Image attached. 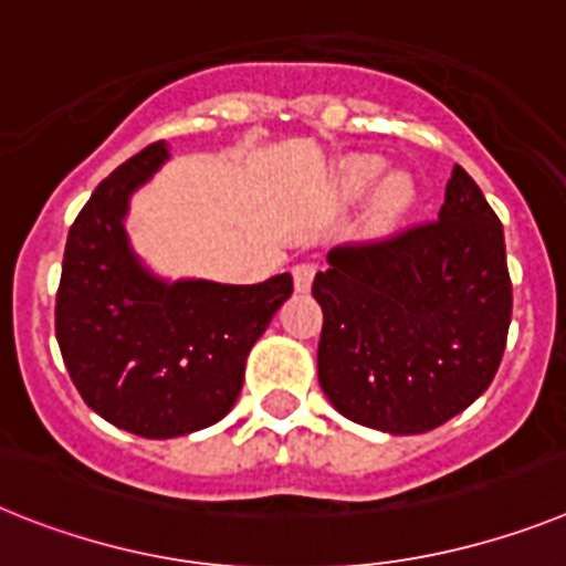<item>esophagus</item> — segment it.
I'll use <instances>...</instances> for the list:
<instances>
[{
    "label": "esophagus",
    "mask_w": 566,
    "mask_h": 566,
    "mask_svg": "<svg viewBox=\"0 0 566 566\" xmlns=\"http://www.w3.org/2000/svg\"><path fill=\"white\" fill-rule=\"evenodd\" d=\"M313 275H316V261H298V264H293V284H296L298 293L311 291Z\"/></svg>",
    "instance_id": "34e87169"
}]
</instances>
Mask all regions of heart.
<instances>
[{
  "label": "heart",
  "mask_w": 566,
  "mask_h": 566,
  "mask_svg": "<svg viewBox=\"0 0 566 566\" xmlns=\"http://www.w3.org/2000/svg\"><path fill=\"white\" fill-rule=\"evenodd\" d=\"M382 175V160L374 155H354L345 158L339 166L342 189L348 195H359L371 187L374 180ZM417 201V184L408 172H391L382 178L377 195H374L371 216L377 224H397L400 218L408 216V210Z\"/></svg>",
  "instance_id": "1"
}]
</instances>
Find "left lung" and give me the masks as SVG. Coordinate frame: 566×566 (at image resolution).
<instances>
[{
	"instance_id": "1",
	"label": "left lung",
	"mask_w": 566,
	"mask_h": 566,
	"mask_svg": "<svg viewBox=\"0 0 566 566\" xmlns=\"http://www.w3.org/2000/svg\"><path fill=\"white\" fill-rule=\"evenodd\" d=\"M319 386L339 415L422 434L472 406L497 374L512 319L503 224L463 166L440 218L327 253Z\"/></svg>"
}]
</instances>
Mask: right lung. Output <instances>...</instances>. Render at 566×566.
<instances>
[{
    "label": "right lung",
    "instance_id": "right-lung-1",
    "mask_svg": "<svg viewBox=\"0 0 566 566\" xmlns=\"http://www.w3.org/2000/svg\"><path fill=\"white\" fill-rule=\"evenodd\" d=\"M169 158L164 140L120 164L69 230L56 342L85 406L117 429L166 440L235 406L250 348L291 298V273L261 284L164 282L132 253L129 195Z\"/></svg>",
    "mask_w": 566,
    "mask_h": 566
}]
</instances>
